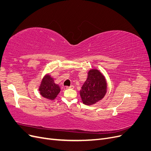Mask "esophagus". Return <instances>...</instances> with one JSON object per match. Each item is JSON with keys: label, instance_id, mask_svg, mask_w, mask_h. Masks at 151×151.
I'll list each match as a JSON object with an SVG mask.
<instances>
[{"label": "esophagus", "instance_id": "obj_1", "mask_svg": "<svg viewBox=\"0 0 151 151\" xmlns=\"http://www.w3.org/2000/svg\"><path fill=\"white\" fill-rule=\"evenodd\" d=\"M66 88L67 89H74V86H73V85H71L70 86H67Z\"/></svg>", "mask_w": 151, "mask_h": 151}]
</instances>
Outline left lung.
<instances>
[{
  "instance_id": "obj_1",
  "label": "left lung",
  "mask_w": 151,
  "mask_h": 151,
  "mask_svg": "<svg viewBox=\"0 0 151 151\" xmlns=\"http://www.w3.org/2000/svg\"><path fill=\"white\" fill-rule=\"evenodd\" d=\"M106 89L107 83L104 76L97 69L90 70L80 91L83 103L86 105L95 104L104 98Z\"/></svg>"
}]
</instances>
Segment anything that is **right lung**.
Returning <instances> with one entry per match:
<instances>
[{"label":"right lung","mask_w":151,"mask_h":151,"mask_svg":"<svg viewBox=\"0 0 151 151\" xmlns=\"http://www.w3.org/2000/svg\"><path fill=\"white\" fill-rule=\"evenodd\" d=\"M39 91L40 94L43 97L53 100L60 93V88L58 85L54 83L52 77L49 74H47L43 78L40 86Z\"/></svg>","instance_id":"right-lung-1"}]
</instances>
